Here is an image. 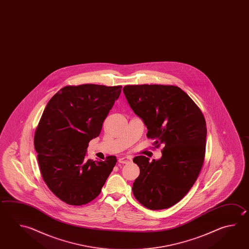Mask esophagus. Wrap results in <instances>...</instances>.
<instances>
[{
  "instance_id": "obj_1",
  "label": "esophagus",
  "mask_w": 249,
  "mask_h": 249,
  "mask_svg": "<svg viewBox=\"0 0 249 249\" xmlns=\"http://www.w3.org/2000/svg\"><path fill=\"white\" fill-rule=\"evenodd\" d=\"M118 161H119L120 163H122V164H128V163L131 162L132 158L131 157H129V156H123V157L119 158Z\"/></svg>"
}]
</instances>
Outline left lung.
<instances>
[{
  "label": "left lung",
  "instance_id": "1",
  "mask_svg": "<svg viewBox=\"0 0 249 249\" xmlns=\"http://www.w3.org/2000/svg\"><path fill=\"white\" fill-rule=\"evenodd\" d=\"M123 92L132 110L144 123L155 147L163 144L159 160L134 159L140 174L133 194L150 210H164L183 198L202 169L206 122L188 94L174 85H126Z\"/></svg>",
  "mask_w": 249,
  "mask_h": 249
}]
</instances>
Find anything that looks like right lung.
<instances>
[{"label":"right lung","mask_w":249,"mask_h":249,"mask_svg":"<svg viewBox=\"0 0 249 249\" xmlns=\"http://www.w3.org/2000/svg\"><path fill=\"white\" fill-rule=\"evenodd\" d=\"M122 86H65L45 108L34 135L39 169L48 188L61 201L80 206L91 202L113 171L117 160H86L91 139L103 122Z\"/></svg>","instance_id":"1"}]
</instances>
